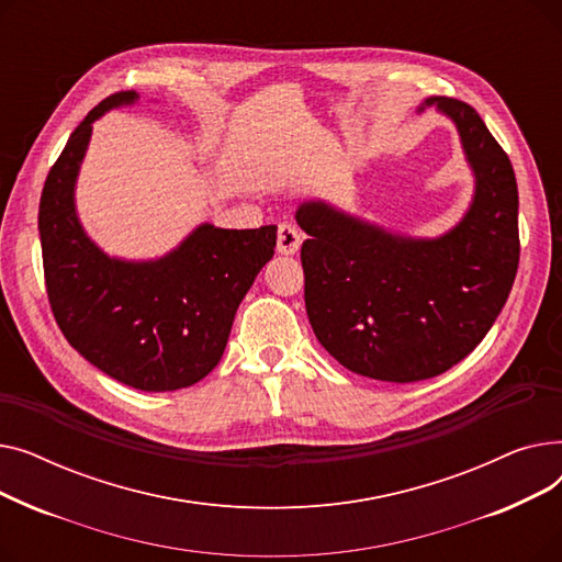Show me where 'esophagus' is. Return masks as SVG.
<instances>
[{
	"label": "esophagus",
	"mask_w": 562,
	"mask_h": 562,
	"mask_svg": "<svg viewBox=\"0 0 562 562\" xmlns=\"http://www.w3.org/2000/svg\"><path fill=\"white\" fill-rule=\"evenodd\" d=\"M303 244V234L293 223H282L278 229V252L280 255H296Z\"/></svg>",
	"instance_id": "obj_1"
}]
</instances>
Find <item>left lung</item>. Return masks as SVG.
<instances>
[{"mask_svg":"<svg viewBox=\"0 0 562 562\" xmlns=\"http://www.w3.org/2000/svg\"><path fill=\"white\" fill-rule=\"evenodd\" d=\"M426 106L456 125L474 172V195L449 232L405 236L321 198L296 210L310 236L301 261L312 330L341 367L382 382L426 380L464 360L504 310L519 263V195L504 147L469 104Z\"/></svg>","mask_w":562,"mask_h":562,"instance_id":"1","label":"left lung"}]
</instances>
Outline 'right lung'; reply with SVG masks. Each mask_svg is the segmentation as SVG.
Listing matches in <instances>:
<instances>
[{"label": "right lung", "instance_id": "add662e5", "mask_svg": "<svg viewBox=\"0 0 562 562\" xmlns=\"http://www.w3.org/2000/svg\"><path fill=\"white\" fill-rule=\"evenodd\" d=\"M134 102V91L102 100L47 175L38 210L45 284L58 328L79 356L127 387L175 392L221 362L234 314L276 252L278 227L202 223L157 259L106 255L77 216L75 189L93 123Z\"/></svg>", "mask_w": 562, "mask_h": 562}]
</instances>
